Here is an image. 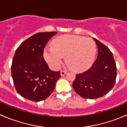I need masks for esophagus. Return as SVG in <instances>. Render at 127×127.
Listing matches in <instances>:
<instances>
[{"label": "esophagus", "mask_w": 127, "mask_h": 127, "mask_svg": "<svg viewBox=\"0 0 127 127\" xmlns=\"http://www.w3.org/2000/svg\"><path fill=\"white\" fill-rule=\"evenodd\" d=\"M66 71H64V70H61V76H64L65 74H66Z\"/></svg>", "instance_id": "esophagus-1"}]
</instances>
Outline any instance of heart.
<instances>
[{
	"label": "heart",
	"mask_w": 127,
	"mask_h": 127,
	"mask_svg": "<svg viewBox=\"0 0 127 127\" xmlns=\"http://www.w3.org/2000/svg\"><path fill=\"white\" fill-rule=\"evenodd\" d=\"M96 52V46L92 39L65 35L55 39L53 46H47L43 56L52 69H58L66 55L71 67L77 71H83L92 66Z\"/></svg>",
	"instance_id": "obj_1"
}]
</instances>
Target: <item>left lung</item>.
<instances>
[{"label": "left lung", "instance_id": "1", "mask_svg": "<svg viewBox=\"0 0 127 127\" xmlns=\"http://www.w3.org/2000/svg\"><path fill=\"white\" fill-rule=\"evenodd\" d=\"M98 56L87 71L77 74L72 87L82 98L96 99L103 96L114 87L117 67L114 56L109 48L95 38Z\"/></svg>", "mask_w": 127, "mask_h": 127}]
</instances>
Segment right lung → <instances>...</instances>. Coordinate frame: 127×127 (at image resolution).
<instances>
[{"instance_id":"obj_1","label":"right lung","mask_w":127,"mask_h":127,"mask_svg":"<svg viewBox=\"0 0 127 127\" xmlns=\"http://www.w3.org/2000/svg\"><path fill=\"white\" fill-rule=\"evenodd\" d=\"M56 33H37L16 49L11 64V76L16 92L26 99L34 102L45 99L61 77L60 71H51L43 58L45 45Z\"/></svg>"}]
</instances>
